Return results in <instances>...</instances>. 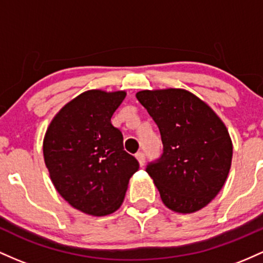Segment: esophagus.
<instances>
[{"instance_id":"esophagus-1","label":"esophagus","mask_w":263,"mask_h":263,"mask_svg":"<svg viewBox=\"0 0 263 263\" xmlns=\"http://www.w3.org/2000/svg\"><path fill=\"white\" fill-rule=\"evenodd\" d=\"M135 158H137L138 163H139L140 166H143L144 163H145V155H144V153H141V152L137 153V154H135Z\"/></svg>"}]
</instances>
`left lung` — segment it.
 Instances as JSON below:
<instances>
[{"mask_svg":"<svg viewBox=\"0 0 263 263\" xmlns=\"http://www.w3.org/2000/svg\"><path fill=\"white\" fill-rule=\"evenodd\" d=\"M137 98L154 119L164 153L146 173L164 205L178 214L201 210L225 184L232 141L220 117L181 88L140 90Z\"/></svg>","mask_w":263,"mask_h":263,"instance_id":"obj_1","label":"left lung"}]
</instances>
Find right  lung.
<instances>
[{"label": "right lung", "mask_w": 263, "mask_h": 263, "mask_svg": "<svg viewBox=\"0 0 263 263\" xmlns=\"http://www.w3.org/2000/svg\"><path fill=\"white\" fill-rule=\"evenodd\" d=\"M125 96L124 90L100 89L79 94L55 114L44 134V163L55 190L70 206L92 216L117 211L139 169L110 122Z\"/></svg>", "instance_id": "obj_1"}]
</instances>
